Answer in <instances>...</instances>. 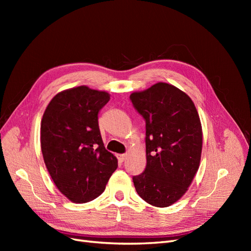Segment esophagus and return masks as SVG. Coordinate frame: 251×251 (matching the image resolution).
Wrapping results in <instances>:
<instances>
[{"label":"esophagus","mask_w":251,"mask_h":251,"mask_svg":"<svg viewBox=\"0 0 251 251\" xmlns=\"http://www.w3.org/2000/svg\"><path fill=\"white\" fill-rule=\"evenodd\" d=\"M126 156L125 154L117 155V159H118V161H119L120 163H123V162L126 160Z\"/></svg>","instance_id":"esophagus-1"}]
</instances>
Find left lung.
Listing matches in <instances>:
<instances>
[{"instance_id":"obj_1","label":"left lung","mask_w":251,"mask_h":251,"mask_svg":"<svg viewBox=\"0 0 251 251\" xmlns=\"http://www.w3.org/2000/svg\"><path fill=\"white\" fill-rule=\"evenodd\" d=\"M146 121L147 166L133 177L136 192L149 204L166 207L178 201L199 169L202 127L193 100L165 82L130 95Z\"/></svg>"}]
</instances>
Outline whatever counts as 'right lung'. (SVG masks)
I'll list each match as a JSON object with an SVG mask.
<instances>
[{
    "label": "right lung",
    "instance_id": "right-lung-1",
    "mask_svg": "<svg viewBox=\"0 0 251 251\" xmlns=\"http://www.w3.org/2000/svg\"><path fill=\"white\" fill-rule=\"evenodd\" d=\"M109 100L107 92L80 86L56 94L43 115L45 164L59 192L74 203L100 196L118 166L98 126V113Z\"/></svg>",
    "mask_w": 251,
    "mask_h": 251
}]
</instances>
